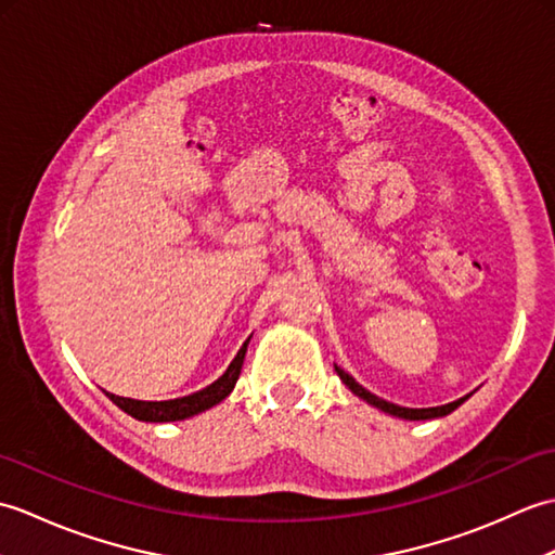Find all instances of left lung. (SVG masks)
Segmentation results:
<instances>
[{
  "label": "left lung",
  "mask_w": 555,
  "mask_h": 555,
  "mask_svg": "<svg viewBox=\"0 0 555 555\" xmlns=\"http://www.w3.org/2000/svg\"><path fill=\"white\" fill-rule=\"evenodd\" d=\"M336 374L340 376V382H344L352 393H356L358 398L364 400V403L379 408L382 412H386V415H393V417H400V420H436V417H446V415H451V412H453L455 408H460V405H463L465 400H467V396H465V398L453 400V403L436 405V408H400V405H396V403H388V400H384V398H379V396L370 393L367 388L360 386L356 379H352V376H350L348 372H344L340 367H336Z\"/></svg>",
  "instance_id": "8db88e82"
}]
</instances>
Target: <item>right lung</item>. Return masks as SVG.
Masks as SVG:
<instances>
[{"instance_id":"right-lung-1","label":"right lung","mask_w":555,"mask_h":555,"mask_svg":"<svg viewBox=\"0 0 555 555\" xmlns=\"http://www.w3.org/2000/svg\"><path fill=\"white\" fill-rule=\"evenodd\" d=\"M247 344H250V338L245 340L243 348L238 350V356H235L233 362L229 364V370L223 372L215 384L205 386L203 391H195L191 396H181V398H171V400H135V398H124V396H114V393H107V396L116 408H121L126 415H131L140 422H179V420L195 417V415H199V412L219 405L221 400L233 391V386H235V382H238L241 370H243Z\"/></svg>"}]
</instances>
